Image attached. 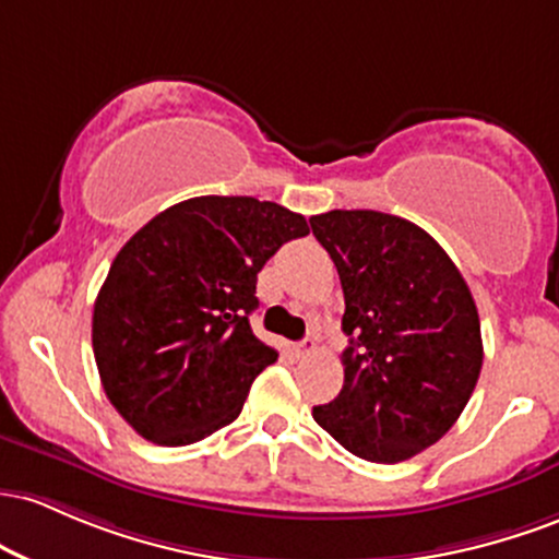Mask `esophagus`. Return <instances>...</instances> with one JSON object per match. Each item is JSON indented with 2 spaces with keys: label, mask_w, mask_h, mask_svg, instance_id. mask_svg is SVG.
I'll return each mask as SVG.
<instances>
[{
  "label": "esophagus",
  "mask_w": 559,
  "mask_h": 559,
  "mask_svg": "<svg viewBox=\"0 0 559 559\" xmlns=\"http://www.w3.org/2000/svg\"><path fill=\"white\" fill-rule=\"evenodd\" d=\"M293 350H296V356L304 359V356H309V354H313V350H317V341H313L311 335H306L304 341H298L296 346H293Z\"/></svg>",
  "instance_id": "esophagus-1"
}]
</instances>
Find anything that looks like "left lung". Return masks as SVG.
<instances>
[{"label":"left lung","instance_id":"8db88e82","mask_svg":"<svg viewBox=\"0 0 559 559\" xmlns=\"http://www.w3.org/2000/svg\"><path fill=\"white\" fill-rule=\"evenodd\" d=\"M341 274L343 388L313 419L367 462H404L447 436L483 367L480 319L447 250L380 211L311 216Z\"/></svg>","mask_w":559,"mask_h":559}]
</instances>
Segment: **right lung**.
Returning a JSON list of instances; mask_svg holds the SVG:
<instances>
[{"mask_svg":"<svg viewBox=\"0 0 559 559\" xmlns=\"http://www.w3.org/2000/svg\"><path fill=\"white\" fill-rule=\"evenodd\" d=\"M309 235L300 213L255 198L203 195L150 218L118 250L92 313L105 396L158 447L235 423L277 350L250 330L263 263Z\"/></svg>","mask_w":559,"mask_h":559,"instance_id":"add662e5","label":"right lung"}]
</instances>
